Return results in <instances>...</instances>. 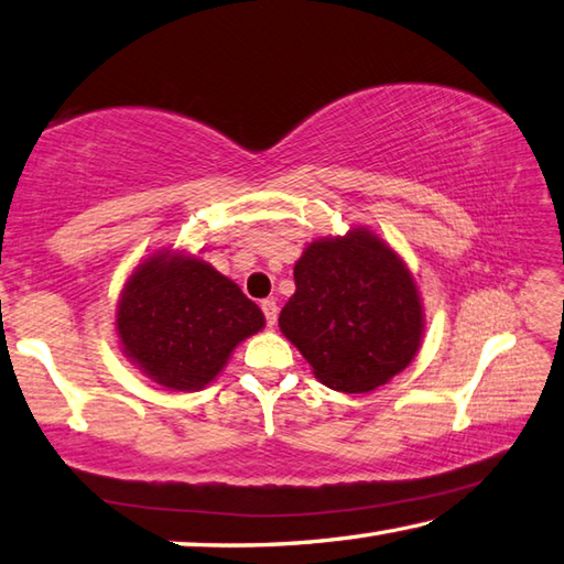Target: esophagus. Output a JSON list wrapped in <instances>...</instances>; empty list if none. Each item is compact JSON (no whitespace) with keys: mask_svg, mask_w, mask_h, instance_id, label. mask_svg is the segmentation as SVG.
<instances>
[{"mask_svg":"<svg viewBox=\"0 0 564 564\" xmlns=\"http://www.w3.org/2000/svg\"><path fill=\"white\" fill-rule=\"evenodd\" d=\"M261 311H263V317H267V325L273 327L275 317H279V305H275L273 297H267V301L261 303Z\"/></svg>","mask_w":564,"mask_h":564,"instance_id":"1","label":"esophagus"}]
</instances>
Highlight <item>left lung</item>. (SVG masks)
<instances>
[{
  "label": "left lung",
  "mask_w": 564,
  "mask_h": 564,
  "mask_svg": "<svg viewBox=\"0 0 564 564\" xmlns=\"http://www.w3.org/2000/svg\"><path fill=\"white\" fill-rule=\"evenodd\" d=\"M293 279L281 333L329 389L373 391L411 364L423 335L421 297L403 261L371 231L313 241Z\"/></svg>",
  "instance_id": "obj_1"
}]
</instances>
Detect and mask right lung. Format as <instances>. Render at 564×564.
Wrapping results in <instances>:
<instances>
[{
  "label": "right lung",
  "mask_w": 564,
  "mask_h": 564,
  "mask_svg": "<svg viewBox=\"0 0 564 564\" xmlns=\"http://www.w3.org/2000/svg\"><path fill=\"white\" fill-rule=\"evenodd\" d=\"M263 313L237 283L200 259L156 253L131 273L117 311L127 357L175 391L213 381L241 339L259 333Z\"/></svg>",
  "instance_id": "obj_1"
}]
</instances>
